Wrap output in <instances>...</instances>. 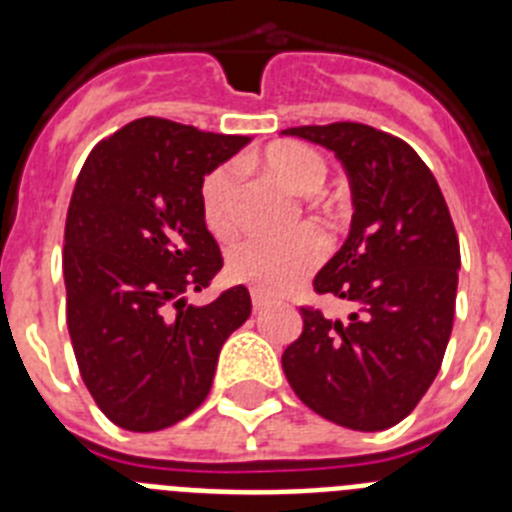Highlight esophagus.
Here are the masks:
<instances>
[{
    "label": "esophagus",
    "instance_id": "esophagus-1",
    "mask_svg": "<svg viewBox=\"0 0 512 512\" xmlns=\"http://www.w3.org/2000/svg\"><path fill=\"white\" fill-rule=\"evenodd\" d=\"M251 302H253V310H264L269 305V297L261 295V292H251Z\"/></svg>",
    "mask_w": 512,
    "mask_h": 512
}]
</instances>
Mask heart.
Masks as SVG:
<instances>
[{"label": "heart", "instance_id": "b5f03b06", "mask_svg": "<svg viewBox=\"0 0 512 512\" xmlns=\"http://www.w3.org/2000/svg\"><path fill=\"white\" fill-rule=\"evenodd\" d=\"M264 166L300 194L323 187L328 164L318 151L302 143H277L264 153ZM233 166H217L205 176L200 205L205 225L217 238H230L235 230L233 215ZM325 256V241L318 230L302 228L287 238H246L228 251V277L253 287L256 292L279 295L295 287Z\"/></svg>", "mask_w": 512, "mask_h": 512}]
</instances>
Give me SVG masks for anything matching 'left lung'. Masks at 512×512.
Returning <instances> with one entry per match:
<instances>
[{"mask_svg":"<svg viewBox=\"0 0 512 512\" xmlns=\"http://www.w3.org/2000/svg\"><path fill=\"white\" fill-rule=\"evenodd\" d=\"M336 153L354 217L312 282L348 318L302 307V336L282 354L295 395L323 418L384 431L413 413L441 369L459 284V238L436 176L390 133L361 122L282 130Z\"/></svg>","mask_w":512,"mask_h":512,"instance_id":"obj_1","label":"left lung"}]
</instances>
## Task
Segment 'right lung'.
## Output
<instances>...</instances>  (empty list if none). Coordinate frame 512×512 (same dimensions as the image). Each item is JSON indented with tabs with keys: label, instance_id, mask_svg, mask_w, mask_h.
Returning <instances> with one entry per match:
<instances>
[{
	"label": "right lung",
	"instance_id": "obj_1",
	"mask_svg": "<svg viewBox=\"0 0 512 512\" xmlns=\"http://www.w3.org/2000/svg\"><path fill=\"white\" fill-rule=\"evenodd\" d=\"M251 143L140 117L76 179L63 235L66 323L94 402L125 431L179 423L210 395L217 356L251 315L248 289L189 305L223 269L202 217L205 176Z\"/></svg>",
	"mask_w": 512,
	"mask_h": 512
}]
</instances>
